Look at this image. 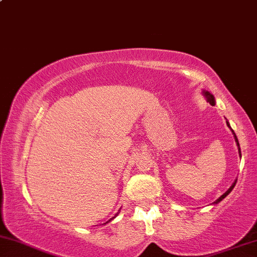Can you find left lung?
I'll return each instance as SVG.
<instances>
[{
  "mask_svg": "<svg viewBox=\"0 0 257 257\" xmlns=\"http://www.w3.org/2000/svg\"><path fill=\"white\" fill-rule=\"evenodd\" d=\"M204 94H205V96H206V97H207V102H210V104H212V106H214V104H216V102H214V97H213V95H212V94H210V93H208V91H204ZM226 125H227V126H229V127H230L229 122H227V121H226ZM231 131H232V130H231ZM232 134H233V136H235V139H236V143H237V145H238V153H239V156H240V149H239V143H238V139H237V137H236V135H235V132H233V131H232ZM236 182H237V180H236V181H235V182H233V185H232V186H231V187H230V188H229V189H227V191H226L225 193H224V194H223V195H221V196H220V198H219V199H217V200H216V201H214V204H218V202H219V201H221V200H223V199H224V198H225V196H226L227 194H229V193H230L231 191H232V189H233V187H235V185H236Z\"/></svg>",
  "mask_w": 257,
  "mask_h": 257,
  "instance_id": "1",
  "label": "left lung"
}]
</instances>
